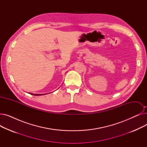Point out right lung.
<instances>
[{
  "instance_id": "obj_1",
  "label": "right lung",
  "mask_w": 147,
  "mask_h": 147,
  "mask_svg": "<svg viewBox=\"0 0 147 147\" xmlns=\"http://www.w3.org/2000/svg\"><path fill=\"white\" fill-rule=\"evenodd\" d=\"M30 94H32L33 95H36V96H38V95H46V94H31V93H29Z\"/></svg>"
}]
</instances>
